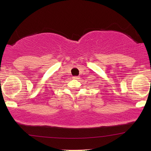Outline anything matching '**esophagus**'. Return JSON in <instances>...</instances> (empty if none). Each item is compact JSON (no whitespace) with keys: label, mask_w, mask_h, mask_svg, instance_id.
I'll list each match as a JSON object with an SVG mask.
<instances>
[{"label":"esophagus","mask_w":151,"mask_h":151,"mask_svg":"<svg viewBox=\"0 0 151 151\" xmlns=\"http://www.w3.org/2000/svg\"><path fill=\"white\" fill-rule=\"evenodd\" d=\"M73 79H74V80H78V79H79V78H78V76H73Z\"/></svg>","instance_id":"34e87169"}]
</instances>
